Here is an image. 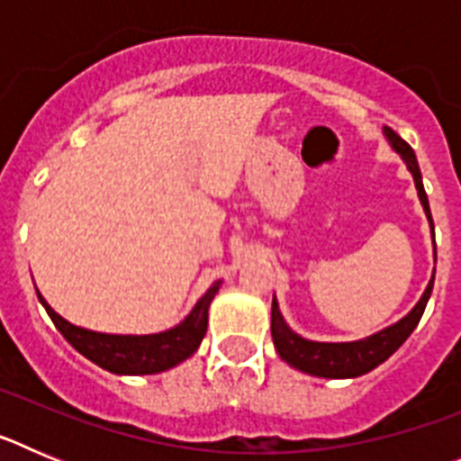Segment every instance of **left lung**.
Masks as SVG:
<instances>
[{"mask_svg": "<svg viewBox=\"0 0 461 461\" xmlns=\"http://www.w3.org/2000/svg\"><path fill=\"white\" fill-rule=\"evenodd\" d=\"M388 142L393 145V149L397 154H402L404 158L406 168L411 170L415 182V189H418V195H420V203L425 207V214L429 219V226L434 230V221H431V212H429V201H427L425 186H422V175L420 168H418V158H415L413 149L406 140L397 136V133L385 126L383 129ZM437 256V254H434ZM431 288H434V276L427 284L425 293H422L420 303L415 304L404 319L397 321L390 328L381 330L376 335L365 337V339L357 341H341V344H328V341H309L304 337L295 335L291 328L286 325L284 316L279 312V304L272 297V341L276 346V353L281 356V360H286L291 367L300 369L304 374H312V376L321 378H356L362 376V374L372 372L374 367H378L381 362L388 360L399 346L404 344L411 337V332L415 330V325L420 323L422 313H425L427 300L431 295Z\"/></svg>", "mask_w": 461, "mask_h": 461, "instance_id": "left-lung-1", "label": "left lung"}]
</instances>
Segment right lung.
<instances>
[{"mask_svg":"<svg viewBox=\"0 0 461 461\" xmlns=\"http://www.w3.org/2000/svg\"><path fill=\"white\" fill-rule=\"evenodd\" d=\"M221 281L212 284L210 291L195 303L191 313L180 325L157 332V335H104L92 330L78 328V325L64 321L59 313L52 312L50 304L39 295L41 304L46 307L48 316L55 328L64 335V339L83 353L94 365L108 369L113 374H158L185 362L194 356L207 332V312L210 303L217 295ZM39 293V291H36Z\"/></svg>","mask_w":461,"mask_h":461,"instance_id":"obj_1","label":"right lung"}]
</instances>
